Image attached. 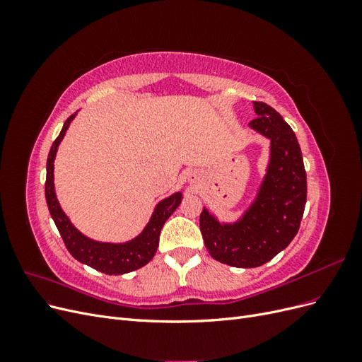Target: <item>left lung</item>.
Returning <instances> with one entry per match:
<instances>
[{"label":"left lung","instance_id":"1","mask_svg":"<svg viewBox=\"0 0 362 362\" xmlns=\"http://www.w3.org/2000/svg\"><path fill=\"white\" fill-rule=\"evenodd\" d=\"M257 119L249 128L266 137L269 160L254 199L234 222H221L204 206L199 226L216 261L242 269L262 266L298 234L306 202V173L299 141L282 116L254 101Z\"/></svg>","mask_w":362,"mask_h":362}]
</instances>
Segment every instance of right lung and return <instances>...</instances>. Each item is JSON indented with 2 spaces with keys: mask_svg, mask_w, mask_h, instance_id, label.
Segmentation results:
<instances>
[{
  "mask_svg": "<svg viewBox=\"0 0 362 362\" xmlns=\"http://www.w3.org/2000/svg\"><path fill=\"white\" fill-rule=\"evenodd\" d=\"M76 112L66 119L63 124L59 137L54 140L47 160V182H45V198L48 210L54 223H56L59 233L66 245L69 254L83 264L89 266L105 275H124V273L134 272L154 258L158 238L163 225L177 210L182 199V192H175L168 198L161 199L154 211L151 214L149 222L141 229V233L134 238L122 243L112 242H98L90 237L84 235L78 228L71 222V218L63 211V208L57 199L56 187H54V160H56L59 146L66 134V131L75 119Z\"/></svg>",
  "mask_w": 362,
  "mask_h": 362,
  "instance_id": "1",
  "label": "right lung"
}]
</instances>
